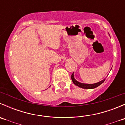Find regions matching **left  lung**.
Returning <instances> with one entry per match:
<instances>
[{
	"label": "left lung",
	"instance_id": "1",
	"mask_svg": "<svg viewBox=\"0 0 125 125\" xmlns=\"http://www.w3.org/2000/svg\"><path fill=\"white\" fill-rule=\"evenodd\" d=\"M71 79L72 81H73V83L75 84L76 86L80 87V88H84V89H94V88H97L99 86H100L102 83H103L104 82V81L105 80V79H103L102 81L96 83L94 84H85V83H82L79 82L78 81H77L75 79H74V73L72 74L71 75Z\"/></svg>",
	"mask_w": 125,
	"mask_h": 125
}]
</instances>
